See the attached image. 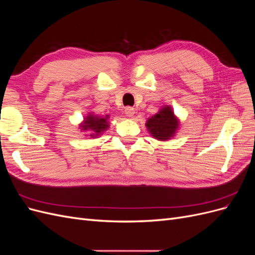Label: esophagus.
<instances>
[{
    "label": "esophagus",
    "mask_w": 255,
    "mask_h": 255,
    "mask_svg": "<svg viewBox=\"0 0 255 255\" xmlns=\"http://www.w3.org/2000/svg\"><path fill=\"white\" fill-rule=\"evenodd\" d=\"M125 113H126V115L128 116V117H133L134 114H135V110L133 109V107L128 106L127 109H126V111H125Z\"/></svg>",
    "instance_id": "1"
}]
</instances>
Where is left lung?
I'll list each match as a JSON object with an SVG mask.
<instances>
[{
    "instance_id": "1",
    "label": "left lung",
    "mask_w": 255,
    "mask_h": 255,
    "mask_svg": "<svg viewBox=\"0 0 255 255\" xmlns=\"http://www.w3.org/2000/svg\"><path fill=\"white\" fill-rule=\"evenodd\" d=\"M179 126V119L175 117L172 109L168 105L161 107L159 112L146 120L145 123L150 134L160 141H166L172 138Z\"/></svg>"
}]
</instances>
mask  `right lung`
<instances>
[{"label": "right lung", "instance_id": "1", "mask_svg": "<svg viewBox=\"0 0 255 255\" xmlns=\"http://www.w3.org/2000/svg\"><path fill=\"white\" fill-rule=\"evenodd\" d=\"M109 118V115H106L105 117H101V116L89 114L88 116H86V118H84V121L80 125V128L82 130H85V132L86 130L90 132L88 136L92 138L98 137L110 128Z\"/></svg>", "mask_w": 255, "mask_h": 255}]
</instances>
